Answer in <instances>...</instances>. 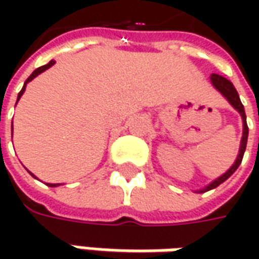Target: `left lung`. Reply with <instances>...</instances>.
<instances>
[{"label": "left lung", "instance_id": "left-lung-1", "mask_svg": "<svg viewBox=\"0 0 259 259\" xmlns=\"http://www.w3.org/2000/svg\"><path fill=\"white\" fill-rule=\"evenodd\" d=\"M210 80H212V83L213 86L221 92V94L224 95L225 98L231 102V105L234 106L235 109L241 114L242 116V121H244V135H242V140H241V147H239V155H238V158H236V161H235V164L224 174V176H221L219 179H216L214 182L209 184L207 187H204L202 192H207V190H212L214 187H218L219 184H222L225 180H228L232 174L236 171V168L239 167L241 164V161H242V158H244V153H245V148H246V141H248V125H246V115H245V109H244V105L241 102V99H239V95L236 92V89L234 88V85L231 83V80H228L226 77L221 75H213L210 76Z\"/></svg>", "mask_w": 259, "mask_h": 259}]
</instances>
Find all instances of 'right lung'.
I'll return each mask as SVG.
<instances>
[{
  "mask_svg": "<svg viewBox=\"0 0 259 259\" xmlns=\"http://www.w3.org/2000/svg\"><path fill=\"white\" fill-rule=\"evenodd\" d=\"M53 65H55V62H53V60H50V62H49V63H47V65L41 66V67H38V69H35L34 72H33V73H31V75L28 76V79H27V80H25V83H24V86H23V89H21V91H20V94H18V98H17V102H18V99H20V98H21V95L24 94V91H25V85H27V83H28V82H30V80H33V79H34L35 76H37V75H40V73H41V72H45L46 69H49V67H50V66H53ZM31 176H33V174H31ZM47 186H50V187H55V186H59V184H47Z\"/></svg>",
  "mask_w": 259,
  "mask_h": 259,
  "instance_id": "add662e5",
  "label": "right lung"
}]
</instances>
